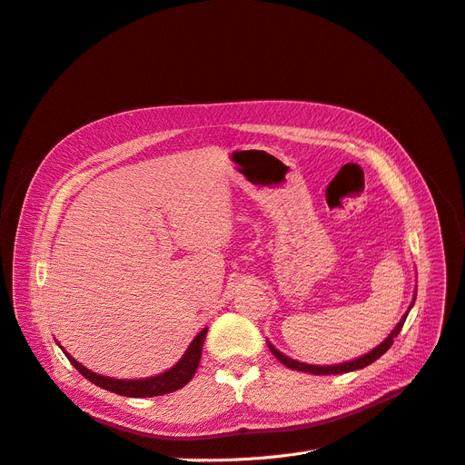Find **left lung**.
Segmentation results:
<instances>
[{
    "label": "left lung",
    "instance_id": "obj_1",
    "mask_svg": "<svg viewBox=\"0 0 465 465\" xmlns=\"http://www.w3.org/2000/svg\"><path fill=\"white\" fill-rule=\"evenodd\" d=\"M414 300H416V291H414V298H412V302H411V306H409L407 313L401 317V321L397 322V327L391 331V334H390L386 340L381 341V344H378L374 350H371V351L365 353V355H361V357L351 359V361L338 362V365H308V362H300V361H296V359H291V357L285 355V353H281V351L272 344L270 340H266V344H268L270 351L277 357L279 362H282V365H285V367H289V369H292V371H298V372H308V374H317V376H321V374H344V372H353V371H359V369H365V367L372 365V362H374L376 359H380L383 353H386V351L391 348L393 338H397V334L401 332L402 325H405V321H407V315H409L411 308L414 306Z\"/></svg>",
    "mask_w": 465,
    "mask_h": 465
}]
</instances>
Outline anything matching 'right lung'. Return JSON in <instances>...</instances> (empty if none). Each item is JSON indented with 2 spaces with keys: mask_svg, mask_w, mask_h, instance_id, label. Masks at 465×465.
Listing matches in <instances>:
<instances>
[{
  "mask_svg": "<svg viewBox=\"0 0 465 465\" xmlns=\"http://www.w3.org/2000/svg\"><path fill=\"white\" fill-rule=\"evenodd\" d=\"M205 336H207V329L201 331L192 340V344L188 346L184 355L180 357L176 365H173L169 371L150 376V378H138V380H121V378H110V376L96 374V372L89 371L87 367H84L82 362H77L68 351H64V350L63 351L70 359L72 365L77 369V372H82L89 381H93L98 388L108 390L117 395H124V397H155V395H165V393H173L180 388H184L186 383L193 378V374L199 367L201 350H203Z\"/></svg>",
  "mask_w": 465,
  "mask_h": 465,
  "instance_id": "obj_1",
  "label": "right lung"
}]
</instances>
